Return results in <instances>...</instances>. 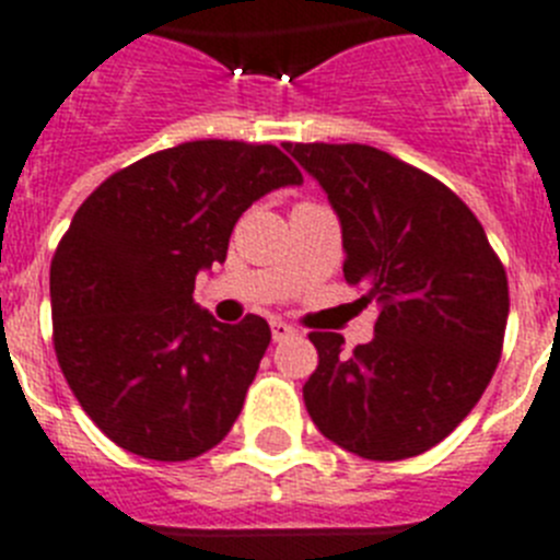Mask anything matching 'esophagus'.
Masks as SVG:
<instances>
[{"label":"esophagus","instance_id":"34e87169","mask_svg":"<svg viewBox=\"0 0 560 560\" xmlns=\"http://www.w3.org/2000/svg\"><path fill=\"white\" fill-rule=\"evenodd\" d=\"M270 329H273V340H287L295 335V327H290L287 320H273V324H270Z\"/></svg>","mask_w":560,"mask_h":560}]
</instances>
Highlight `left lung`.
<instances>
[{
  "mask_svg": "<svg viewBox=\"0 0 560 560\" xmlns=\"http://www.w3.org/2000/svg\"><path fill=\"white\" fill-rule=\"evenodd\" d=\"M332 202L343 279L377 301L374 338L343 352L310 332L318 369L304 402L349 454L397 462L434 448L470 415L502 358L508 273L482 222L445 183L363 143H287Z\"/></svg>",
  "mask_w": 560,
  "mask_h": 560,
  "instance_id": "8db88e82",
  "label": "left lung"
}]
</instances>
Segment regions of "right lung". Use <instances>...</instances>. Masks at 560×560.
I'll list each match as a JSON object with an SVG mask.
<instances>
[{
    "mask_svg": "<svg viewBox=\"0 0 560 560\" xmlns=\"http://www.w3.org/2000/svg\"><path fill=\"white\" fill-rule=\"evenodd\" d=\"M293 160L270 143L191 140L106 177L50 265L52 347L72 395L124 451L186 462L220 445L270 343L259 315L220 324L194 304L242 213Z\"/></svg>",
    "mask_w": 560,
    "mask_h": 560,
    "instance_id": "right-lung-1",
    "label": "right lung"
}]
</instances>
